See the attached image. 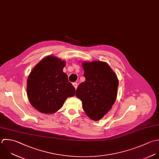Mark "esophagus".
I'll return each mask as SVG.
<instances>
[{
	"mask_svg": "<svg viewBox=\"0 0 159 159\" xmlns=\"http://www.w3.org/2000/svg\"><path fill=\"white\" fill-rule=\"evenodd\" d=\"M72 85H73V86L74 87V88H75V89H77V84L75 83V82H74V83L72 84Z\"/></svg>",
	"mask_w": 159,
	"mask_h": 159,
	"instance_id": "34e87169",
	"label": "esophagus"
}]
</instances>
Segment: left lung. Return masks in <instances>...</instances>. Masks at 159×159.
I'll return each instance as SVG.
<instances>
[{
	"instance_id": "1",
	"label": "left lung",
	"mask_w": 159,
	"mask_h": 159,
	"mask_svg": "<svg viewBox=\"0 0 159 159\" xmlns=\"http://www.w3.org/2000/svg\"><path fill=\"white\" fill-rule=\"evenodd\" d=\"M85 80L76 90L85 114L92 120H101L112 108L119 84L116 74L105 62H83Z\"/></svg>"
}]
</instances>
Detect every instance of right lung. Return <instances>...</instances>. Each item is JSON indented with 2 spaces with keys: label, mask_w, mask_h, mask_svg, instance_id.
I'll use <instances>...</instances> for the list:
<instances>
[{
  "label": "right lung",
  "mask_w": 159,
  "mask_h": 159,
  "mask_svg": "<svg viewBox=\"0 0 159 159\" xmlns=\"http://www.w3.org/2000/svg\"><path fill=\"white\" fill-rule=\"evenodd\" d=\"M66 61L48 56L39 61L30 73L26 92L30 103L44 114H52L61 109L69 97L75 95V88L63 72Z\"/></svg>",
  "instance_id": "right-lung-1"
}]
</instances>
